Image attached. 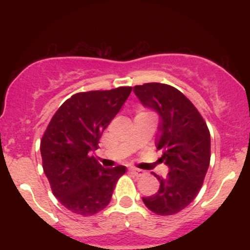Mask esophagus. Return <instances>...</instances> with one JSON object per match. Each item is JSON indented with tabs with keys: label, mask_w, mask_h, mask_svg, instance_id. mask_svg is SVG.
<instances>
[{
	"label": "esophagus",
	"mask_w": 250,
	"mask_h": 250,
	"mask_svg": "<svg viewBox=\"0 0 250 250\" xmlns=\"http://www.w3.org/2000/svg\"><path fill=\"white\" fill-rule=\"evenodd\" d=\"M129 170H130L134 175H136V176H142V175L145 174V171L141 170V169H137V168H134V167L129 168Z\"/></svg>",
	"instance_id": "esophagus-1"
}]
</instances>
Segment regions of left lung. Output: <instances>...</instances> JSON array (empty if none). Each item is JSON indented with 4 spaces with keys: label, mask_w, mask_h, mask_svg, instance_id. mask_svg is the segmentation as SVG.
<instances>
[{
    "label": "left lung",
    "mask_w": 250,
    "mask_h": 250,
    "mask_svg": "<svg viewBox=\"0 0 250 250\" xmlns=\"http://www.w3.org/2000/svg\"><path fill=\"white\" fill-rule=\"evenodd\" d=\"M143 107L160 117L155 145L162 149L161 162L168 166L166 177L155 175L160 188L142 197L157 215L176 214L190 205L202 187L210 161V134L205 120L181 91L163 83L134 87Z\"/></svg>",
    "instance_id": "1"
}]
</instances>
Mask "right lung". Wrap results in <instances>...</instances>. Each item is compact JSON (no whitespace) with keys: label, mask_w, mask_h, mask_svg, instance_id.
<instances>
[{"label":"right lung","mask_w":250,"mask_h":250,"mask_svg":"<svg viewBox=\"0 0 250 250\" xmlns=\"http://www.w3.org/2000/svg\"><path fill=\"white\" fill-rule=\"evenodd\" d=\"M131 87L75 94L48 125L41 140L43 170L51 190L71 213L89 216L110 202L125 166L103 168L91 155L130 95Z\"/></svg>","instance_id":"obj_1"}]
</instances>
